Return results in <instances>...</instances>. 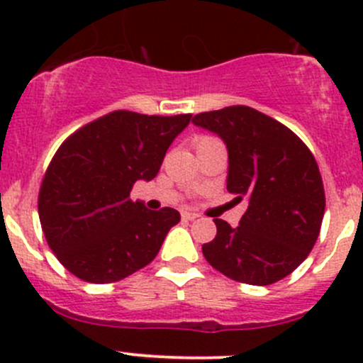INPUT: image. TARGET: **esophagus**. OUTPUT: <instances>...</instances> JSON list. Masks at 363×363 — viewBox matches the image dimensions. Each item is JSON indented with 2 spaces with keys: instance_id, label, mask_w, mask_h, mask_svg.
Listing matches in <instances>:
<instances>
[{
  "instance_id": "1",
  "label": "esophagus",
  "mask_w": 363,
  "mask_h": 363,
  "mask_svg": "<svg viewBox=\"0 0 363 363\" xmlns=\"http://www.w3.org/2000/svg\"><path fill=\"white\" fill-rule=\"evenodd\" d=\"M196 218H199V214H195V212H189V211L182 212V219H184V221H193V219Z\"/></svg>"
}]
</instances>
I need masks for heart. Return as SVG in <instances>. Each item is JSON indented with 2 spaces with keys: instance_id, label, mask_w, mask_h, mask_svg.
I'll return each mask as SVG.
<instances>
[{
  "instance_id": "heart-1",
  "label": "heart",
  "mask_w": 363,
  "mask_h": 363,
  "mask_svg": "<svg viewBox=\"0 0 363 363\" xmlns=\"http://www.w3.org/2000/svg\"><path fill=\"white\" fill-rule=\"evenodd\" d=\"M207 140H212V137H199L195 140V145H196V147H199L200 144H203V142H207Z\"/></svg>"
}]
</instances>
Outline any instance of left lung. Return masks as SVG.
Returning a JSON list of instances; mask_svg holds the SVG:
<instances>
[{"mask_svg": "<svg viewBox=\"0 0 363 363\" xmlns=\"http://www.w3.org/2000/svg\"><path fill=\"white\" fill-rule=\"evenodd\" d=\"M196 126L214 131L228 149L226 189L247 211L237 228L214 219V240L203 244L208 263L239 283L267 286L290 276L320 235L325 189L313 152L265 113L233 105L196 113Z\"/></svg>", "mask_w": 363, "mask_h": 363, "instance_id": "1", "label": "left lung"}]
</instances>
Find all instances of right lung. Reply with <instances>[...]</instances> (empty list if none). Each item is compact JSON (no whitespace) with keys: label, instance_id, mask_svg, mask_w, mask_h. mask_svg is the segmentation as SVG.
Masks as SVG:
<instances>
[{"label":"right lung","instance_id":"right-lung-1","mask_svg":"<svg viewBox=\"0 0 363 363\" xmlns=\"http://www.w3.org/2000/svg\"><path fill=\"white\" fill-rule=\"evenodd\" d=\"M189 121L191 113L113 111L60 145L40 186L38 216L47 244L73 276L116 283L156 258L181 214L172 207L149 211L130 193L137 181L158 175Z\"/></svg>","mask_w":363,"mask_h":363}]
</instances>
